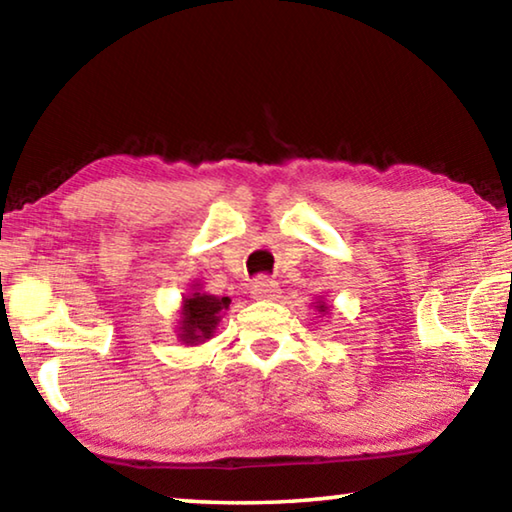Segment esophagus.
Here are the masks:
<instances>
[{
  "instance_id": "34e87169",
  "label": "esophagus",
  "mask_w": 512,
  "mask_h": 512,
  "mask_svg": "<svg viewBox=\"0 0 512 512\" xmlns=\"http://www.w3.org/2000/svg\"><path fill=\"white\" fill-rule=\"evenodd\" d=\"M277 293H280V289H277V282L271 277H257L253 289H250V296L255 300H273L277 298Z\"/></svg>"
}]
</instances>
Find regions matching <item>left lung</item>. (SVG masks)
Wrapping results in <instances>:
<instances>
[{
    "label": "left lung",
    "mask_w": 512,
    "mask_h": 512,
    "mask_svg": "<svg viewBox=\"0 0 512 512\" xmlns=\"http://www.w3.org/2000/svg\"><path fill=\"white\" fill-rule=\"evenodd\" d=\"M316 309L320 311V314H327V305H325V302L318 300V302H316Z\"/></svg>",
    "instance_id": "obj_1"
}]
</instances>
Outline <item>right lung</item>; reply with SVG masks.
Returning <instances> with one entry per match:
<instances>
[{
  "label": "right lung",
  "mask_w": 512,
  "mask_h": 512,
  "mask_svg": "<svg viewBox=\"0 0 512 512\" xmlns=\"http://www.w3.org/2000/svg\"><path fill=\"white\" fill-rule=\"evenodd\" d=\"M196 287L198 284H194V289ZM228 307L230 298H216L210 293H201V289L189 293L183 298V307H180L178 339L185 345H198L212 339L214 329Z\"/></svg>",
  "instance_id": "right-lung-1"
}]
</instances>
